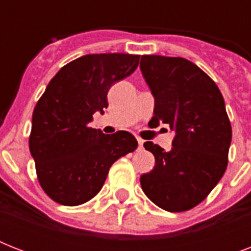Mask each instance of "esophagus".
Wrapping results in <instances>:
<instances>
[{
    "mask_svg": "<svg viewBox=\"0 0 251 251\" xmlns=\"http://www.w3.org/2000/svg\"><path fill=\"white\" fill-rule=\"evenodd\" d=\"M137 141H138V145H139V149H142V147H143V143H145V141H143V139L139 137H137Z\"/></svg>",
    "mask_w": 251,
    "mask_h": 251,
    "instance_id": "1",
    "label": "esophagus"
}]
</instances>
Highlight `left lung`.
<instances>
[{
    "label": "left lung",
    "mask_w": 251,
    "mask_h": 251,
    "mask_svg": "<svg viewBox=\"0 0 251 251\" xmlns=\"http://www.w3.org/2000/svg\"><path fill=\"white\" fill-rule=\"evenodd\" d=\"M141 72L155 99L149 126L164 124L175 131L171 151L145 143L155 167L141 176L142 189L163 210H190L226 169L232 127L224 99L214 80L186 58L142 56Z\"/></svg>",
    "instance_id": "1"
}]
</instances>
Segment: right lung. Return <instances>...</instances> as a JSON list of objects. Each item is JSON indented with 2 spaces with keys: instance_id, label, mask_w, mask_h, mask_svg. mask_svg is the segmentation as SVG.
Listing matches in <instances>:
<instances>
[{
  "instance_id": "1",
  "label": "right lung",
  "mask_w": 251,
  "mask_h": 251,
  "mask_svg": "<svg viewBox=\"0 0 251 251\" xmlns=\"http://www.w3.org/2000/svg\"><path fill=\"white\" fill-rule=\"evenodd\" d=\"M139 56L86 54L53 76L32 114L29 151L43 190L64 206L86 203L101 190L114 161L138 147L129 131L104 134L90 127L104 113L116 82L135 72Z\"/></svg>"
}]
</instances>
